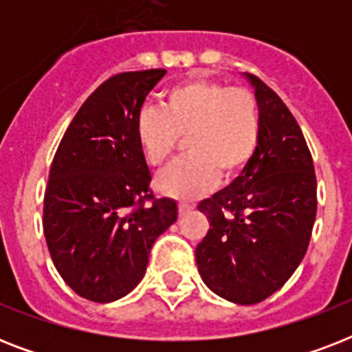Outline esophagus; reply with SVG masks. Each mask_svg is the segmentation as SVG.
<instances>
[{"label": "esophagus", "mask_w": 352, "mask_h": 352, "mask_svg": "<svg viewBox=\"0 0 352 352\" xmlns=\"http://www.w3.org/2000/svg\"><path fill=\"white\" fill-rule=\"evenodd\" d=\"M192 210H193V204H190V203H179V214H181V215L188 214V212H192Z\"/></svg>", "instance_id": "34e87169"}]
</instances>
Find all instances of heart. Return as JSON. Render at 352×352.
Returning <instances> with one entry per match:
<instances>
[{"label": "heart", "instance_id": "1", "mask_svg": "<svg viewBox=\"0 0 352 352\" xmlns=\"http://www.w3.org/2000/svg\"><path fill=\"white\" fill-rule=\"evenodd\" d=\"M186 138V160L159 177V190L193 201L223 181H234L250 164L261 138V111L246 87L190 80L166 91L162 109L144 107L137 140L144 159L164 168Z\"/></svg>", "mask_w": 352, "mask_h": 352}]
</instances>
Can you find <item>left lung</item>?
I'll use <instances>...</instances> for the list:
<instances>
[{
	"label": "left lung",
	"instance_id": "1",
	"mask_svg": "<svg viewBox=\"0 0 352 352\" xmlns=\"http://www.w3.org/2000/svg\"><path fill=\"white\" fill-rule=\"evenodd\" d=\"M261 111L259 146L230 186L199 204L210 230L195 248L210 290L239 305L267 300L305 256L316 219L311 149L283 100L254 74Z\"/></svg>",
	"mask_w": 352,
	"mask_h": 352
}]
</instances>
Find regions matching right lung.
<instances>
[{"label": "right lung", "mask_w": 352, "mask_h": 352, "mask_svg": "<svg viewBox=\"0 0 352 352\" xmlns=\"http://www.w3.org/2000/svg\"><path fill=\"white\" fill-rule=\"evenodd\" d=\"M166 69L118 73L69 124L43 195V234L62 279L85 300L109 303L144 278L155 239L177 221L157 199L137 140V118Z\"/></svg>", "instance_id": "1"}]
</instances>
